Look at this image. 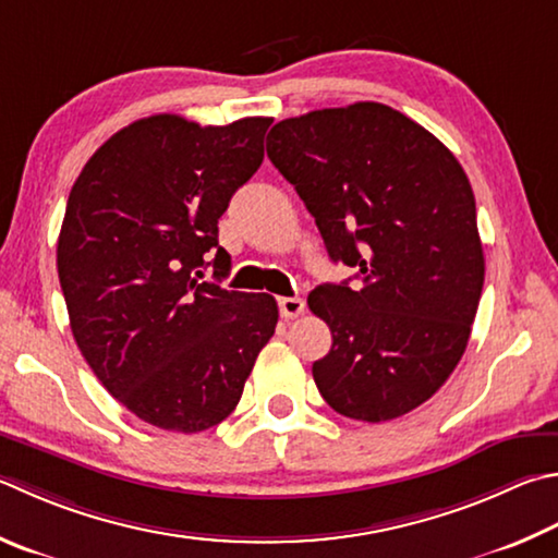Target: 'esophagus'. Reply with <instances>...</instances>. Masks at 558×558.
I'll list each match as a JSON object with an SVG mask.
<instances>
[{
  "label": "esophagus",
  "mask_w": 558,
  "mask_h": 558,
  "mask_svg": "<svg viewBox=\"0 0 558 558\" xmlns=\"http://www.w3.org/2000/svg\"><path fill=\"white\" fill-rule=\"evenodd\" d=\"M278 310H280V317L295 319V317H300L302 312H305V300H302V298H280Z\"/></svg>",
  "instance_id": "34e87169"
}]
</instances>
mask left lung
<instances>
[{"label":"left lung","instance_id":"obj_1","mask_svg":"<svg viewBox=\"0 0 558 558\" xmlns=\"http://www.w3.org/2000/svg\"><path fill=\"white\" fill-rule=\"evenodd\" d=\"M268 158L298 190L333 263L361 286L307 298L331 349L312 363L343 417L388 422L420 408L461 361L485 260L459 160L417 121L378 102L282 119Z\"/></svg>","mask_w":558,"mask_h":558}]
</instances>
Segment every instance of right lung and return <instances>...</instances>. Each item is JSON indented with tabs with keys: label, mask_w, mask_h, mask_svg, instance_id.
I'll use <instances>...</instances> for the list:
<instances>
[{
	"label": "right lung",
	"mask_w": 558,
	"mask_h": 558,
	"mask_svg": "<svg viewBox=\"0 0 558 558\" xmlns=\"http://www.w3.org/2000/svg\"><path fill=\"white\" fill-rule=\"evenodd\" d=\"M272 119L199 126L138 119L87 160L58 236L70 329L99 383L154 427L195 434L227 420L278 324L266 292L227 278L219 217L263 163Z\"/></svg>",
	"instance_id": "right-lung-1"
}]
</instances>
